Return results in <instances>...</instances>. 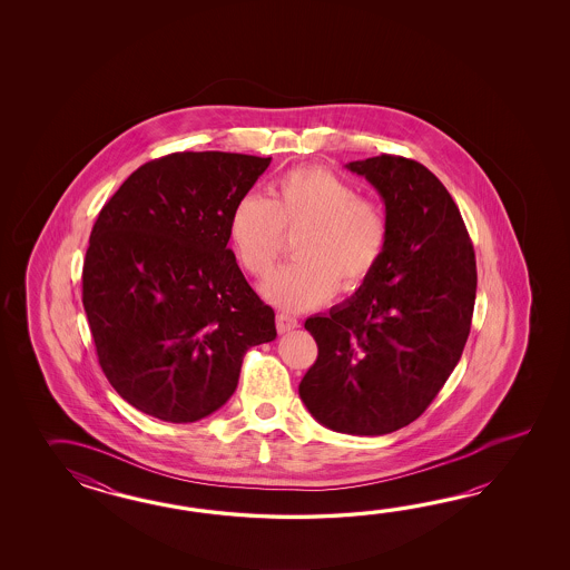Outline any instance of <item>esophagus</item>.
I'll list each match as a JSON object with an SVG mask.
<instances>
[{
	"mask_svg": "<svg viewBox=\"0 0 570 570\" xmlns=\"http://www.w3.org/2000/svg\"><path fill=\"white\" fill-rule=\"evenodd\" d=\"M297 326H299V322H297L295 317H291V315L287 314L277 315V332H279V334L291 332V330H295Z\"/></svg>",
	"mask_w": 570,
	"mask_h": 570,
	"instance_id": "34e87169",
	"label": "esophagus"
}]
</instances>
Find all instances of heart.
<instances>
[{
    "label": "heart",
    "mask_w": 570,
    "mask_h": 570,
    "mask_svg": "<svg viewBox=\"0 0 570 570\" xmlns=\"http://www.w3.org/2000/svg\"><path fill=\"white\" fill-rule=\"evenodd\" d=\"M299 261L271 275L261 293L285 312H305L336 291L361 289L387 253L389 218L375 199L322 167L281 175L273 194H244L228 218V240L240 267L265 277L279 261L285 234H297Z\"/></svg>",
    "instance_id": "obj_1"
}]
</instances>
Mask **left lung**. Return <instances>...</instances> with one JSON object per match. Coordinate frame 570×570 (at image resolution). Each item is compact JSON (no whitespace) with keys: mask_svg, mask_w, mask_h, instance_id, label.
<instances>
[{"mask_svg":"<svg viewBox=\"0 0 570 570\" xmlns=\"http://www.w3.org/2000/svg\"><path fill=\"white\" fill-rule=\"evenodd\" d=\"M346 169L383 197L387 253L351 299L305 320L317 358L299 397L334 432L383 436L417 420L461 361L476 263L461 212L432 170L393 155Z\"/></svg>","mask_w":570,"mask_h":570,"instance_id":"8db88e82","label":"left lung"}]
</instances>
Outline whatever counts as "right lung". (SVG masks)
I'll return each instance as SVG.
<instances>
[{"label":"right lung","instance_id":"right-lung-1","mask_svg":"<svg viewBox=\"0 0 570 570\" xmlns=\"http://www.w3.org/2000/svg\"><path fill=\"white\" fill-rule=\"evenodd\" d=\"M271 157L175 153L134 170L97 216L83 307L97 361L121 400L163 422L218 412L275 312L228 248L232 207Z\"/></svg>","mask_w":570,"mask_h":570}]
</instances>
